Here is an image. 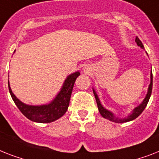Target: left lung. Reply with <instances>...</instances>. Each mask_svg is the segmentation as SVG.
Instances as JSON below:
<instances>
[{
  "instance_id": "obj_1",
  "label": "left lung",
  "mask_w": 159,
  "mask_h": 159,
  "mask_svg": "<svg viewBox=\"0 0 159 159\" xmlns=\"http://www.w3.org/2000/svg\"><path fill=\"white\" fill-rule=\"evenodd\" d=\"M135 42L137 44L138 46H140L141 48H144V46H143L142 42L140 41L138 37H135ZM152 88H153V74H152V71H151V74H150V84H149V88H148V92H147V95L144 98V100H143V102L141 104L137 106L136 108L133 109V111L131 112V113L130 115H128L125 118H118V117H116L115 116L113 115V113L110 111H109L108 109H104L103 105L100 103V100H99V97H98L97 94L95 91V90L93 89V93H94V95H95V100H96V103H97V106L98 109H99V112L101 114V116L106 119H109L110 121L113 122H117V123H122V122H130V121H132V120L135 119L138 116L140 115V113H142L144 109H145L147 104L149 100V98H150L151 93H152Z\"/></svg>"
}]
</instances>
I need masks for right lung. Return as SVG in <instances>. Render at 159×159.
Instances as JSON below:
<instances>
[{"label":"right lung","instance_id":"obj_1","mask_svg":"<svg viewBox=\"0 0 159 159\" xmlns=\"http://www.w3.org/2000/svg\"><path fill=\"white\" fill-rule=\"evenodd\" d=\"M79 75V72H76L68 76L66 80L64 81V85L62 86L59 94L48 104L33 106V105H28V104H24L14 95L8 81L9 91L18 109L27 118L33 122L48 123V122H52L55 120L59 119V117H61L66 113L68 105H69L73 86H74L77 77Z\"/></svg>","mask_w":159,"mask_h":159}]
</instances>
